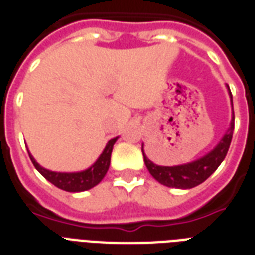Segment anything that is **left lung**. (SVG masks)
Wrapping results in <instances>:
<instances>
[{"label": "left lung", "mask_w": 255, "mask_h": 255, "mask_svg": "<svg viewBox=\"0 0 255 255\" xmlns=\"http://www.w3.org/2000/svg\"><path fill=\"white\" fill-rule=\"evenodd\" d=\"M230 99H232V104H233L232 92H230ZM233 131L234 112L230 128L228 129L225 136L222 137L220 144L210 153H208L197 161L185 164V165H177V167H160V165L152 163L151 160H148L147 156L144 155L143 152L144 163L147 165L149 173L160 184L165 186H172V188H178V189H190V188H194V186L200 185L201 182L205 181L206 178L220 167V164L224 161L226 153L229 151L232 137H233ZM141 151H143V147H141Z\"/></svg>", "instance_id": "8db88e82"}]
</instances>
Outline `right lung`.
<instances>
[{
	"instance_id": "1",
	"label": "right lung",
	"mask_w": 255,
	"mask_h": 255,
	"mask_svg": "<svg viewBox=\"0 0 255 255\" xmlns=\"http://www.w3.org/2000/svg\"><path fill=\"white\" fill-rule=\"evenodd\" d=\"M116 139L118 137H114L108 141L103 153L100 155L99 159L96 160V163L91 168H88L87 170H83V172H78V173L51 172V170L39 167V164L34 160L33 156L30 153L29 156L31 163L34 164V167L37 168L38 172L57 188L66 190V192H83V190L91 189L95 185H98L106 176L108 167H110V161H111L112 147H114Z\"/></svg>"
}]
</instances>
